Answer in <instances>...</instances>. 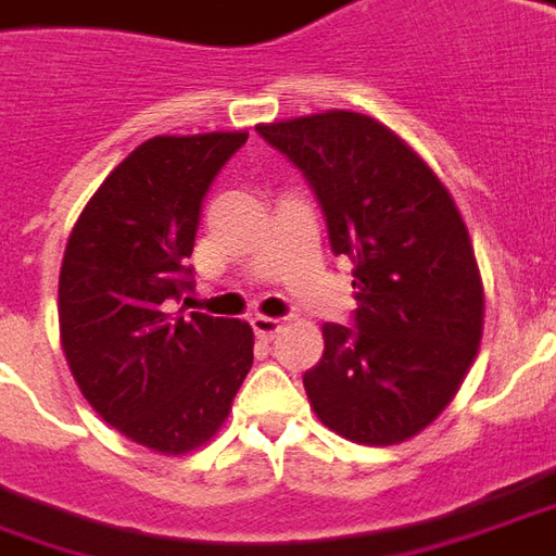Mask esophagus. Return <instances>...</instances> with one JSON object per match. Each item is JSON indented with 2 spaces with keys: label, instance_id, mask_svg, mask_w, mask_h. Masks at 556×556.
Returning a JSON list of instances; mask_svg holds the SVG:
<instances>
[{
  "label": "esophagus",
  "instance_id": "1",
  "mask_svg": "<svg viewBox=\"0 0 556 556\" xmlns=\"http://www.w3.org/2000/svg\"><path fill=\"white\" fill-rule=\"evenodd\" d=\"M251 327H254V332L263 339V342H269V339H275L278 336V329H281V320L278 317H266V315H254L251 317Z\"/></svg>",
  "mask_w": 556,
  "mask_h": 556
}]
</instances>
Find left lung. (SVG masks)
<instances>
[{"label":"left lung","instance_id":"obj_1","mask_svg":"<svg viewBox=\"0 0 556 556\" xmlns=\"http://www.w3.org/2000/svg\"><path fill=\"white\" fill-rule=\"evenodd\" d=\"M312 184L332 254L354 263V327L324 324L302 375L320 424L400 445L460 390L481 342L484 287L460 212L405 141L357 111L256 126Z\"/></svg>","mask_w":556,"mask_h":556}]
</instances>
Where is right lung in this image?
Here are the masks:
<instances>
[{
    "instance_id": "obj_1",
    "label": "right lung",
    "mask_w": 556,
    "mask_h": 556,
    "mask_svg": "<svg viewBox=\"0 0 556 556\" xmlns=\"http://www.w3.org/2000/svg\"><path fill=\"white\" fill-rule=\"evenodd\" d=\"M248 132L156 136L96 190L60 269V342L84 400L156 454L205 445L254 363L244 320L168 315L193 287L202 199Z\"/></svg>"
}]
</instances>
